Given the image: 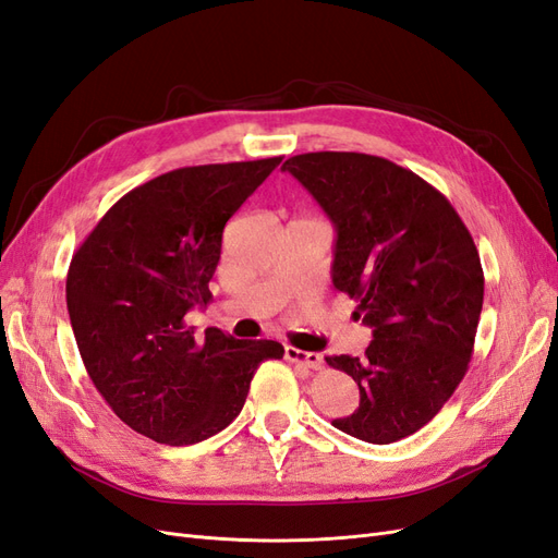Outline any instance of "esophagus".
I'll return each mask as SVG.
<instances>
[{"mask_svg":"<svg viewBox=\"0 0 558 558\" xmlns=\"http://www.w3.org/2000/svg\"><path fill=\"white\" fill-rule=\"evenodd\" d=\"M283 356L289 363H295L300 367L305 369H318L320 365H324V359H320V353H314V351H302V349H295V347H286L283 349Z\"/></svg>","mask_w":558,"mask_h":558,"instance_id":"obj_1","label":"esophagus"}]
</instances>
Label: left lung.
I'll return each mask as SVG.
<instances>
[{
	"label": "left lung",
	"mask_w": 558,
	"mask_h": 558,
	"mask_svg": "<svg viewBox=\"0 0 558 558\" xmlns=\"http://www.w3.org/2000/svg\"><path fill=\"white\" fill-rule=\"evenodd\" d=\"M281 170L332 221V283L373 328L363 359H326L361 391L359 410L332 426L398 442L424 428L468 373L484 302L477 246L440 191L386 158L318 150Z\"/></svg>",
	"instance_id": "1"
}]
</instances>
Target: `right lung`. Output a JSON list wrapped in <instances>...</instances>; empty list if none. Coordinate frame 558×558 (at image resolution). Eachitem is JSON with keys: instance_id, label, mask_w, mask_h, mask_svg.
<instances>
[{"instance_id": "add662e5", "label": "right lung", "mask_w": 558, "mask_h": 558, "mask_svg": "<svg viewBox=\"0 0 558 558\" xmlns=\"http://www.w3.org/2000/svg\"><path fill=\"white\" fill-rule=\"evenodd\" d=\"M281 158L197 165L123 195L66 272V312L83 365L116 416L160 445H195L244 408L275 340L195 335L185 314L211 300L223 228Z\"/></svg>"}]
</instances>
